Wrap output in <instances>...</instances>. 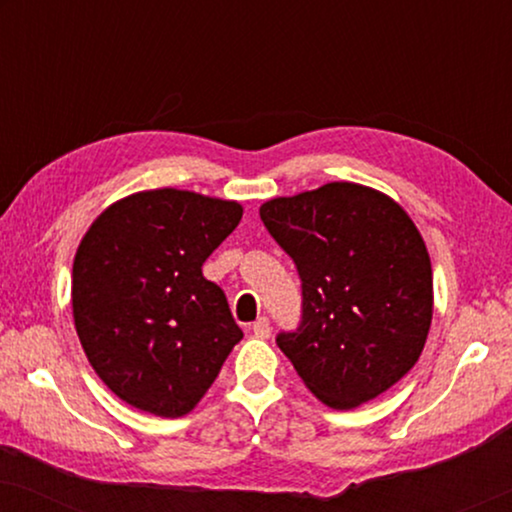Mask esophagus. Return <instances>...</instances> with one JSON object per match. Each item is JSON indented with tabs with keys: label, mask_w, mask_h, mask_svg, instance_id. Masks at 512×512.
Returning a JSON list of instances; mask_svg holds the SVG:
<instances>
[{
	"label": "esophagus",
	"mask_w": 512,
	"mask_h": 512,
	"mask_svg": "<svg viewBox=\"0 0 512 512\" xmlns=\"http://www.w3.org/2000/svg\"><path fill=\"white\" fill-rule=\"evenodd\" d=\"M251 331H254L256 338H270V333H272L270 319H268V317L256 319V321H254V326H251Z\"/></svg>",
	"instance_id": "esophagus-1"
}]
</instances>
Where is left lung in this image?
I'll return each instance as SVG.
<instances>
[{
    "label": "left lung",
    "mask_w": 512,
    "mask_h": 512,
    "mask_svg": "<svg viewBox=\"0 0 512 512\" xmlns=\"http://www.w3.org/2000/svg\"><path fill=\"white\" fill-rule=\"evenodd\" d=\"M296 263L300 324L277 345L335 410L373 401L415 366L429 335V251L410 216L373 188L333 181L261 207Z\"/></svg>",
    "instance_id": "left-lung-1"
}]
</instances>
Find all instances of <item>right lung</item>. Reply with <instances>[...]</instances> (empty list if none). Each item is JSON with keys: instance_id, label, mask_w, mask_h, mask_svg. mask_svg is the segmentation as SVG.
Returning <instances> with one entry per match:
<instances>
[{"instance_id": "add662e5", "label": "right lung", "mask_w": 512, "mask_h": 512, "mask_svg": "<svg viewBox=\"0 0 512 512\" xmlns=\"http://www.w3.org/2000/svg\"><path fill=\"white\" fill-rule=\"evenodd\" d=\"M240 219L237 202L158 188L104 209L81 240L76 333L100 380L132 408L191 412L242 340L226 293L202 277Z\"/></svg>"}]
</instances>
